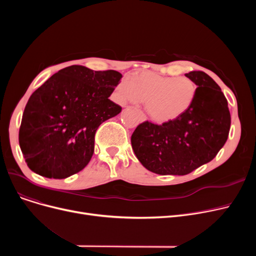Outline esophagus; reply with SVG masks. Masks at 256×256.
I'll list each match as a JSON object with an SVG mask.
<instances>
[{"mask_svg":"<svg viewBox=\"0 0 256 256\" xmlns=\"http://www.w3.org/2000/svg\"><path fill=\"white\" fill-rule=\"evenodd\" d=\"M137 114H138V116H139V119H140V121H145L146 120V117H145V115H144V113L142 112V111H140V110H137Z\"/></svg>","mask_w":256,"mask_h":256,"instance_id":"esophagus-1","label":"esophagus"}]
</instances>
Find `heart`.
Listing matches in <instances>:
<instances>
[{"label": "heart", "instance_id": "obj_1", "mask_svg": "<svg viewBox=\"0 0 256 256\" xmlns=\"http://www.w3.org/2000/svg\"><path fill=\"white\" fill-rule=\"evenodd\" d=\"M198 87L186 76H165L142 72L119 80L115 100L119 104H139L145 100V110L156 122H170L192 106Z\"/></svg>", "mask_w": 256, "mask_h": 256}]
</instances>
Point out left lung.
Instances as JSON below:
<instances>
[{"mask_svg":"<svg viewBox=\"0 0 256 256\" xmlns=\"http://www.w3.org/2000/svg\"><path fill=\"white\" fill-rule=\"evenodd\" d=\"M186 76L198 87L190 109L160 126L145 121L130 138L140 163L160 176H186L210 162L230 134V113L219 85L204 72Z\"/></svg>","mask_w":256,"mask_h":256,"instance_id":"obj_1","label":"left lung"}]
</instances>
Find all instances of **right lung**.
I'll list each match as a JSON object with an SVG mask.
<instances>
[{
  "label": "right lung",
  "instance_id": "obj_1",
  "mask_svg": "<svg viewBox=\"0 0 256 256\" xmlns=\"http://www.w3.org/2000/svg\"><path fill=\"white\" fill-rule=\"evenodd\" d=\"M122 74L72 65L52 74L26 104L18 141L28 167L62 180L83 170L104 121L121 112L109 100Z\"/></svg>",
  "mask_w": 256,
  "mask_h": 256
}]
</instances>
